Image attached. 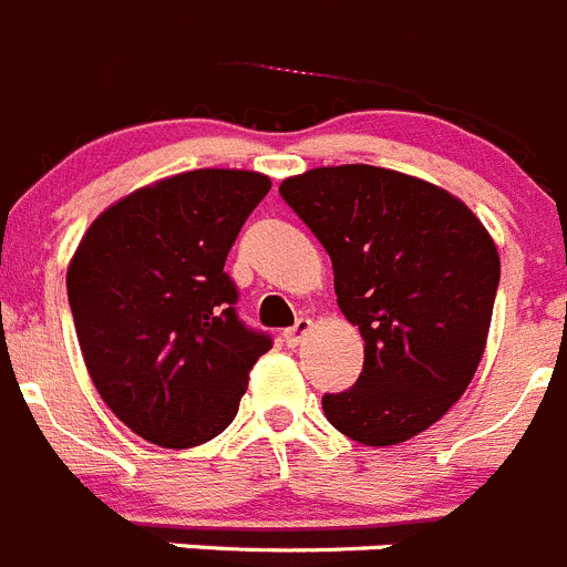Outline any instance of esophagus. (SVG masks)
<instances>
[{
  "label": "esophagus",
  "instance_id": "obj_1",
  "mask_svg": "<svg viewBox=\"0 0 567 567\" xmlns=\"http://www.w3.org/2000/svg\"><path fill=\"white\" fill-rule=\"evenodd\" d=\"M310 327H313V321H310V319H296V324L288 327V330L282 332L285 343H288V347H296V343H299L301 338L308 336Z\"/></svg>",
  "mask_w": 567,
  "mask_h": 567
}]
</instances>
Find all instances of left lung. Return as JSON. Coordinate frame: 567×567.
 <instances>
[{"mask_svg": "<svg viewBox=\"0 0 567 567\" xmlns=\"http://www.w3.org/2000/svg\"><path fill=\"white\" fill-rule=\"evenodd\" d=\"M279 195L330 254L338 308L367 343L355 385L321 396L327 420L369 447L416 436L478 369L498 248L451 193L372 164L316 167Z\"/></svg>", "mask_w": 567, "mask_h": 567, "instance_id": "left-lung-1", "label": "left lung"}]
</instances>
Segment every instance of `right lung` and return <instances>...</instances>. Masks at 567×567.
<instances>
[{
    "instance_id": "obj_1",
    "label": "right lung",
    "mask_w": 567,
    "mask_h": 567,
    "mask_svg": "<svg viewBox=\"0 0 567 567\" xmlns=\"http://www.w3.org/2000/svg\"><path fill=\"white\" fill-rule=\"evenodd\" d=\"M271 182L193 171L116 200L83 235L66 293L94 389L162 447L231 425L271 336L237 316L226 254Z\"/></svg>"
}]
</instances>
